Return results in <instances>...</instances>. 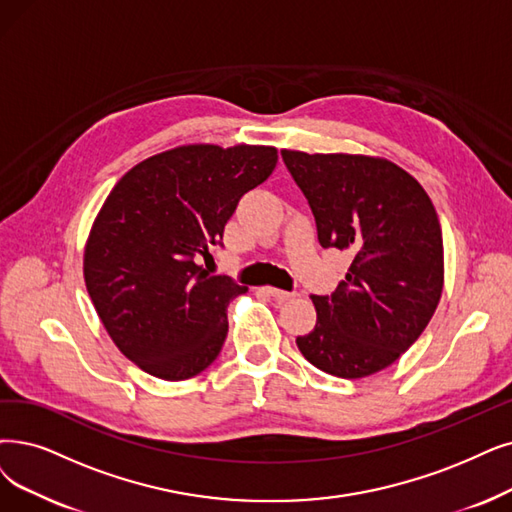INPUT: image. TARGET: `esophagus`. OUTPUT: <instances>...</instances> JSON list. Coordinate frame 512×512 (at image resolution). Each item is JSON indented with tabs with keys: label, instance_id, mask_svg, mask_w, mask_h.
Returning <instances> with one entry per match:
<instances>
[{
	"label": "esophagus",
	"instance_id": "34e87169",
	"mask_svg": "<svg viewBox=\"0 0 512 512\" xmlns=\"http://www.w3.org/2000/svg\"><path fill=\"white\" fill-rule=\"evenodd\" d=\"M264 292H267L269 296H273L275 300H292V298L298 296L296 292H283V290H277V288H267Z\"/></svg>",
	"mask_w": 512,
	"mask_h": 512
}]
</instances>
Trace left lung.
Returning <instances> with one entry per match:
<instances>
[{
	"instance_id": "1",
	"label": "left lung",
	"mask_w": 512,
	"mask_h": 512,
	"mask_svg": "<svg viewBox=\"0 0 512 512\" xmlns=\"http://www.w3.org/2000/svg\"><path fill=\"white\" fill-rule=\"evenodd\" d=\"M323 248L353 256L317 323L296 344L321 372L355 380L395 363L424 332L443 290V235L431 197L395 163L281 151Z\"/></svg>"
}]
</instances>
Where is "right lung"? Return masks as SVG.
Returning <instances> with one entry per match:
<instances>
[{
    "instance_id": "right-lung-1",
    "label": "right lung",
    "mask_w": 512,
    "mask_h": 512,
    "mask_svg": "<svg viewBox=\"0 0 512 512\" xmlns=\"http://www.w3.org/2000/svg\"><path fill=\"white\" fill-rule=\"evenodd\" d=\"M277 166L275 147L189 145L140 161L109 193L84 254L86 288L117 349L161 380L218 357L245 285L197 260L222 245L239 199Z\"/></svg>"
}]
</instances>
